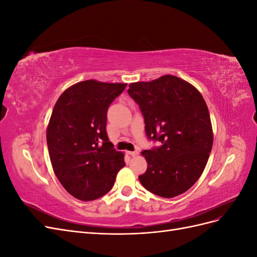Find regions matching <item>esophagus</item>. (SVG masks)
<instances>
[{
  "mask_svg": "<svg viewBox=\"0 0 257 257\" xmlns=\"http://www.w3.org/2000/svg\"><path fill=\"white\" fill-rule=\"evenodd\" d=\"M131 157H136V155H138V151H128L127 152Z\"/></svg>",
  "mask_w": 257,
  "mask_h": 257,
  "instance_id": "obj_1",
  "label": "esophagus"
}]
</instances>
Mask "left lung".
Instances as JSON below:
<instances>
[{
  "instance_id": "obj_1",
  "label": "left lung",
  "mask_w": 257,
  "mask_h": 257,
  "mask_svg": "<svg viewBox=\"0 0 257 257\" xmlns=\"http://www.w3.org/2000/svg\"><path fill=\"white\" fill-rule=\"evenodd\" d=\"M128 87V95L144 115L148 139L161 143L142 152L148 168L139 181L158 196L180 195L198 180L212 149L205 99L191 83L173 75Z\"/></svg>"
}]
</instances>
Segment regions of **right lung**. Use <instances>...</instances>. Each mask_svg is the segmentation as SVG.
<instances>
[{"label": "right lung", "mask_w": 257, "mask_h": 257, "mask_svg": "<svg viewBox=\"0 0 257 257\" xmlns=\"http://www.w3.org/2000/svg\"><path fill=\"white\" fill-rule=\"evenodd\" d=\"M126 83L85 80L62 93L47 128L49 157L64 189L80 200H94L113 186L125 166L124 154L107 136L108 107Z\"/></svg>", "instance_id": "add662e5"}]
</instances>
